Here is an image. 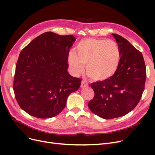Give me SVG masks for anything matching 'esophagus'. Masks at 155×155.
I'll return each instance as SVG.
<instances>
[{
    "label": "esophagus",
    "mask_w": 155,
    "mask_h": 155,
    "mask_svg": "<svg viewBox=\"0 0 155 155\" xmlns=\"http://www.w3.org/2000/svg\"><path fill=\"white\" fill-rule=\"evenodd\" d=\"M88 86V84L87 83H85V81H82L81 83V88H83V87H86Z\"/></svg>",
    "instance_id": "obj_1"
}]
</instances>
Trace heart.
<instances>
[{
	"label": "heart",
	"instance_id": "1",
	"mask_svg": "<svg viewBox=\"0 0 155 155\" xmlns=\"http://www.w3.org/2000/svg\"><path fill=\"white\" fill-rule=\"evenodd\" d=\"M76 53L70 51L68 62L75 76L80 75L86 64V74L94 81H105L116 72L120 63V51L116 42L89 38L81 41Z\"/></svg>",
	"mask_w": 155,
	"mask_h": 155
}]
</instances>
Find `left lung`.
I'll return each instance as SVG.
<instances>
[{
    "label": "left lung",
    "mask_w": 155,
    "mask_h": 155,
    "mask_svg": "<svg viewBox=\"0 0 155 155\" xmlns=\"http://www.w3.org/2000/svg\"><path fill=\"white\" fill-rule=\"evenodd\" d=\"M120 51V63L115 74L105 81L91 84L94 97L88 106L94 114L104 119L126 115L141 99L146 79L142 54L121 36L112 34Z\"/></svg>",
    "instance_id": "8db88e82"
}]
</instances>
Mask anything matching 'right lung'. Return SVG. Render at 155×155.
Segmentation results:
<instances>
[{
    "label": "right lung",
    "mask_w": 155,
    "mask_h": 155,
    "mask_svg": "<svg viewBox=\"0 0 155 155\" xmlns=\"http://www.w3.org/2000/svg\"><path fill=\"white\" fill-rule=\"evenodd\" d=\"M75 41L72 35L46 32L21 51L13 91L18 104L28 114L39 118L57 116L66 106L68 96L80 87L81 79L67 71Z\"/></svg>",
    "instance_id": "add662e5"
}]
</instances>
